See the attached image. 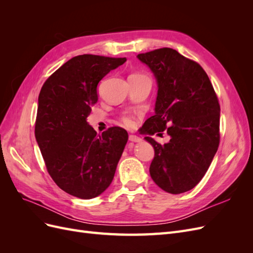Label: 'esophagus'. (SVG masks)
Masks as SVG:
<instances>
[{"instance_id": "1", "label": "esophagus", "mask_w": 253, "mask_h": 253, "mask_svg": "<svg viewBox=\"0 0 253 253\" xmlns=\"http://www.w3.org/2000/svg\"><path fill=\"white\" fill-rule=\"evenodd\" d=\"M128 139H129V141H133V142H140L141 141L140 137L136 136V135H129Z\"/></svg>"}]
</instances>
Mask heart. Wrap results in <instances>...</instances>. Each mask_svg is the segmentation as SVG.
Returning <instances> with one entry per match:
<instances>
[{
  "label": "heart",
  "mask_w": 253,
  "mask_h": 253,
  "mask_svg": "<svg viewBox=\"0 0 253 253\" xmlns=\"http://www.w3.org/2000/svg\"><path fill=\"white\" fill-rule=\"evenodd\" d=\"M122 121H124L125 125L127 126H134V120L131 116H124V117H122Z\"/></svg>",
  "instance_id": "heart-1"
}]
</instances>
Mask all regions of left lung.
I'll use <instances>...</instances> for the list:
<instances>
[{
    "mask_svg": "<svg viewBox=\"0 0 253 253\" xmlns=\"http://www.w3.org/2000/svg\"><path fill=\"white\" fill-rule=\"evenodd\" d=\"M157 82L155 114L141 133L154 148L150 174L156 185L171 194L193 189L202 180L219 144L220 108L203 67L172 48L137 56ZM168 133L170 140L158 144L150 136Z\"/></svg>",
    "mask_w": 253,
    "mask_h": 253,
    "instance_id": "8db88e82",
    "label": "left lung"
}]
</instances>
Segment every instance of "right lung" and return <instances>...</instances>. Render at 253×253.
<instances>
[{
  "instance_id": "add662e5",
  "label": "right lung",
  "mask_w": 253,
  "mask_h": 253,
  "mask_svg": "<svg viewBox=\"0 0 253 253\" xmlns=\"http://www.w3.org/2000/svg\"><path fill=\"white\" fill-rule=\"evenodd\" d=\"M126 58L80 55L45 81L38 99L36 139L57 186L90 200L109 188L127 141L126 129L97 134L86 118L98 101L97 86Z\"/></svg>"
}]
</instances>
